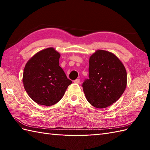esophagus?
Listing matches in <instances>:
<instances>
[{
  "mask_svg": "<svg viewBox=\"0 0 150 150\" xmlns=\"http://www.w3.org/2000/svg\"><path fill=\"white\" fill-rule=\"evenodd\" d=\"M73 82H74V83H75V84H79V83H80V79H76V80L73 81Z\"/></svg>",
  "mask_w": 150,
  "mask_h": 150,
  "instance_id": "1",
  "label": "esophagus"
}]
</instances>
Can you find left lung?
Here are the masks:
<instances>
[{"instance_id": "left-lung-1", "label": "left lung", "mask_w": 150, "mask_h": 150, "mask_svg": "<svg viewBox=\"0 0 150 150\" xmlns=\"http://www.w3.org/2000/svg\"><path fill=\"white\" fill-rule=\"evenodd\" d=\"M89 64V79L82 84L86 98L95 108L110 106L125 91V67L115 55L102 50L90 56Z\"/></svg>"}]
</instances>
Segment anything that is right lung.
<instances>
[{
  "label": "right lung",
  "mask_w": 150,
  "mask_h": 150,
  "mask_svg": "<svg viewBox=\"0 0 150 150\" xmlns=\"http://www.w3.org/2000/svg\"><path fill=\"white\" fill-rule=\"evenodd\" d=\"M60 57L53 47H48L37 52L25 66L24 87L37 104L49 106L58 103L72 83L59 66Z\"/></svg>",
  "instance_id": "obj_1"
}]
</instances>
